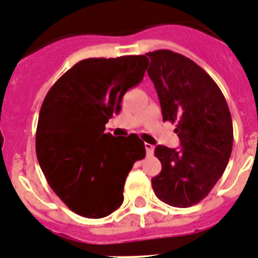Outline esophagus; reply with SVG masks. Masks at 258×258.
I'll return each instance as SVG.
<instances>
[{
	"label": "esophagus",
	"instance_id": "esophagus-1",
	"mask_svg": "<svg viewBox=\"0 0 258 258\" xmlns=\"http://www.w3.org/2000/svg\"><path fill=\"white\" fill-rule=\"evenodd\" d=\"M153 151H155V147H153L152 144H148V143H146L147 156H152L153 155Z\"/></svg>",
	"mask_w": 258,
	"mask_h": 258
}]
</instances>
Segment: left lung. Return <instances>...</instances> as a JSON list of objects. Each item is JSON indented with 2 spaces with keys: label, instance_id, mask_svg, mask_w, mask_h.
I'll list each match as a JSON object with an SVG mask.
<instances>
[{
  "label": "left lung",
  "instance_id": "obj_1",
  "mask_svg": "<svg viewBox=\"0 0 258 258\" xmlns=\"http://www.w3.org/2000/svg\"><path fill=\"white\" fill-rule=\"evenodd\" d=\"M164 122L174 130L181 148L157 146L161 172L152 178L156 197L173 207H190L213 190L232 152L233 127L222 90L198 64L169 49L146 53ZM148 59V57H147Z\"/></svg>",
  "mask_w": 258,
  "mask_h": 258
}]
</instances>
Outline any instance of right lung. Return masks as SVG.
I'll use <instances>...</instances> for the list:
<instances>
[{"label":"right lung","mask_w":258,"mask_h":258,"mask_svg":"<svg viewBox=\"0 0 258 258\" xmlns=\"http://www.w3.org/2000/svg\"><path fill=\"white\" fill-rule=\"evenodd\" d=\"M148 67L144 55L85 59L67 71L43 101L36 156L51 189L73 213L105 218L123 203L134 164L146 156L139 136L114 138L105 124L120 111Z\"/></svg>","instance_id":"obj_1"}]
</instances>
